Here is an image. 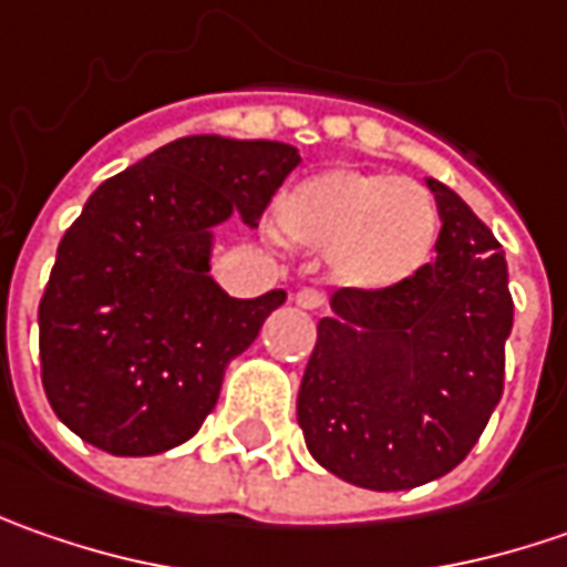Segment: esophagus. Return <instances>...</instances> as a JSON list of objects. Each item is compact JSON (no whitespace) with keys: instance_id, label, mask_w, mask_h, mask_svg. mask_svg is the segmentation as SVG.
<instances>
[{"instance_id":"34e87169","label":"esophagus","mask_w":567,"mask_h":567,"mask_svg":"<svg viewBox=\"0 0 567 567\" xmlns=\"http://www.w3.org/2000/svg\"><path fill=\"white\" fill-rule=\"evenodd\" d=\"M293 299L299 309H309V312H316V309H321V306H324V296L318 293V290H312V287H302V290H299Z\"/></svg>"}]
</instances>
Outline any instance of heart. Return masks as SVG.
I'll list each match as a JSON object with an SVG mask.
<instances>
[{"label": "heart", "instance_id": "heart-1", "mask_svg": "<svg viewBox=\"0 0 567 567\" xmlns=\"http://www.w3.org/2000/svg\"><path fill=\"white\" fill-rule=\"evenodd\" d=\"M284 239L328 251L340 284L384 293L429 265L439 210L423 186L362 169H328L290 186L274 207Z\"/></svg>", "mask_w": 567, "mask_h": 567}]
</instances>
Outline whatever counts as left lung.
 I'll return each mask as SVG.
<instances>
[{"mask_svg": "<svg viewBox=\"0 0 567 567\" xmlns=\"http://www.w3.org/2000/svg\"><path fill=\"white\" fill-rule=\"evenodd\" d=\"M425 186L442 217L435 261L384 293L331 296L299 384L309 454L362 489H413L451 473L505 388V251L457 192Z\"/></svg>", "mask_w": 567, "mask_h": 567, "instance_id": "1", "label": "left lung"}]
</instances>
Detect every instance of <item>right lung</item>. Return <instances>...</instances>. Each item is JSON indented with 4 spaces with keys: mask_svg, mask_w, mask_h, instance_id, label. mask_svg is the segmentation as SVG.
I'll use <instances>...</instances> for the list:
<instances>
[{
    "mask_svg": "<svg viewBox=\"0 0 567 567\" xmlns=\"http://www.w3.org/2000/svg\"><path fill=\"white\" fill-rule=\"evenodd\" d=\"M299 166L293 144L188 135L87 198L40 299V375L87 445L147 457L188 442L229 360L287 293L233 299L210 277L214 227H255Z\"/></svg>",
    "mask_w": 567,
    "mask_h": 567,
    "instance_id": "obj_1",
    "label": "right lung"
}]
</instances>
